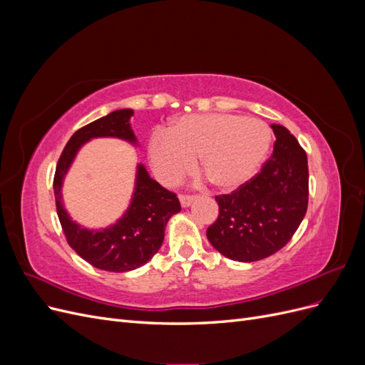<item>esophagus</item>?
<instances>
[{"label":"esophagus","instance_id":"esophagus-1","mask_svg":"<svg viewBox=\"0 0 365 365\" xmlns=\"http://www.w3.org/2000/svg\"><path fill=\"white\" fill-rule=\"evenodd\" d=\"M195 200L193 195H185V193H181L180 195V201H181V205L182 207H189Z\"/></svg>","mask_w":365,"mask_h":365}]
</instances>
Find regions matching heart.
I'll return each mask as SVG.
<instances>
[{"instance_id":"b5f03b06","label":"heart","mask_w":365,"mask_h":365,"mask_svg":"<svg viewBox=\"0 0 365 365\" xmlns=\"http://www.w3.org/2000/svg\"><path fill=\"white\" fill-rule=\"evenodd\" d=\"M271 146V129L260 120L236 114L185 115L168 132L157 130L149 157L158 178L170 184L190 172L200 158V172L219 190H235L250 181Z\"/></svg>"}]
</instances>
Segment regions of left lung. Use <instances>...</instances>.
Segmentation results:
<instances>
[{
    "instance_id": "left-lung-1",
    "label": "left lung",
    "mask_w": 365,
    "mask_h": 365,
    "mask_svg": "<svg viewBox=\"0 0 365 365\" xmlns=\"http://www.w3.org/2000/svg\"><path fill=\"white\" fill-rule=\"evenodd\" d=\"M271 128L277 140L259 173L231 193L215 196L219 216L207 228V237L231 260L256 262L277 252L306 215V152L284 126Z\"/></svg>"
}]
</instances>
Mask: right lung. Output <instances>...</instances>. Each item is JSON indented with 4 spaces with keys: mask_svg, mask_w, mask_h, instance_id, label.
<instances>
[{
    "mask_svg": "<svg viewBox=\"0 0 365 365\" xmlns=\"http://www.w3.org/2000/svg\"><path fill=\"white\" fill-rule=\"evenodd\" d=\"M130 115H134L132 109H118L76 130L61 153L53 180L56 212L68 245L93 267L111 272L132 271L152 259L163 244L168 220L181 210L176 193L164 189L150 178L143 165H138L134 200L117 225L103 231H90L74 224L65 213L61 201L62 178L77 149L94 137L134 141V132L129 126Z\"/></svg>",
    "mask_w": 365,
    "mask_h": 365,
    "instance_id": "right-lung-1",
    "label": "right lung"
}]
</instances>
